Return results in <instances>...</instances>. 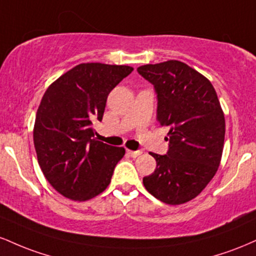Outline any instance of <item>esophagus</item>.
Wrapping results in <instances>:
<instances>
[{
    "label": "esophagus",
    "instance_id": "34e87169",
    "mask_svg": "<svg viewBox=\"0 0 256 256\" xmlns=\"http://www.w3.org/2000/svg\"><path fill=\"white\" fill-rule=\"evenodd\" d=\"M126 152H128V154L130 155L131 158H137V156H140V154H142V152H140V150H128V149Z\"/></svg>",
    "mask_w": 256,
    "mask_h": 256
}]
</instances>
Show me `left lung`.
<instances>
[{"label": "left lung", "instance_id": "1", "mask_svg": "<svg viewBox=\"0 0 256 256\" xmlns=\"http://www.w3.org/2000/svg\"><path fill=\"white\" fill-rule=\"evenodd\" d=\"M137 72L154 85L158 122L170 128L168 152H150L156 168L143 178V184L164 204H185L218 171L224 148V112L212 83L186 64L168 60L140 66Z\"/></svg>", "mask_w": 256, "mask_h": 256}]
</instances>
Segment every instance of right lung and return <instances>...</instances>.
Wrapping results in <instances>:
<instances>
[{
    "instance_id": "add662e5",
    "label": "right lung",
    "mask_w": 256,
    "mask_h": 256,
    "mask_svg": "<svg viewBox=\"0 0 256 256\" xmlns=\"http://www.w3.org/2000/svg\"><path fill=\"white\" fill-rule=\"evenodd\" d=\"M134 68L122 64H80L44 92L34 128L37 160L44 177L64 198L86 201L104 192L122 146L94 138L110 92Z\"/></svg>"
}]
</instances>
